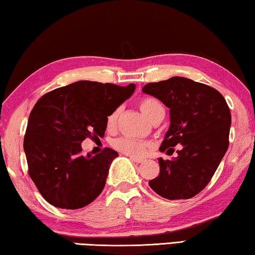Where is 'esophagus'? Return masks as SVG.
<instances>
[{
    "mask_svg": "<svg viewBox=\"0 0 255 255\" xmlns=\"http://www.w3.org/2000/svg\"><path fill=\"white\" fill-rule=\"evenodd\" d=\"M130 159L134 162H136V164H142V162L144 161L143 159H139V158H135V157H130Z\"/></svg>",
    "mask_w": 255,
    "mask_h": 255,
    "instance_id": "1",
    "label": "esophagus"
}]
</instances>
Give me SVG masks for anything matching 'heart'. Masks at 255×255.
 Returning <instances> with one entry per match:
<instances>
[{
  "mask_svg": "<svg viewBox=\"0 0 255 255\" xmlns=\"http://www.w3.org/2000/svg\"><path fill=\"white\" fill-rule=\"evenodd\" d=\"M138 106L147 119L153 121L159 116L165 115L164 106L160 104V102L152 97H144L138 102ZM118 117H119V109L113 110L108 117V127L113 129L116 127ZM113 149H116L120 153L129 155V157L142 158L147 154L150 150V144L145 140H140L131 137H118L112 140Z\"/></svg>",
  "mask_w": 255,
  "mask_h": 255,
  "instance_id": "1",
  "label": "heart"
}]
</instances>
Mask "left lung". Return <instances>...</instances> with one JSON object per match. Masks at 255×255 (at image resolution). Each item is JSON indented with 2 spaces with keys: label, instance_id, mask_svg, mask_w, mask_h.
<instances>
[{
  "label": "left lung",
  "instance_id": "left-lung-1",
  "mask_svg": "<svg viewBox=\"0 0 255 255\" xmlns=\"http://www.w3.org/2000/svg\"><path fill=\"white\" fill-rule=\"evenodd\" d=\"M161 101L170 113V127L160 151L175 160L159 159L160 173L149 185L164 198L189 199L210 183L229 146L231 113L213 87L181 77L150 82L142 89Z\"/></svg>",
  "mask_w": 255,
  "mask_h": 255
}]
</instances>
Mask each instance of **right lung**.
I'll return each mask as SVG.
<instances>
[{
    "mask_svg": "<svg viewBox=\"0 0 255 255\" xmlns=\"http://www.w3.org/2000/svg\"><path fill=\"white\" fill-rule=\"evenodd\" d=\"M135 85L78 81L44 94L28 118L24 150L28 175L49 204L77 210L90 204L105 187L118 152L105 147L82 154L86 138L103 136L108 117L131 96Z\"/></svg>",
    "mask_w": 255,
    "mask_h": 255,
    "instance_id": "right-lung-1",
    "label": "right lung"
}]
</instances>
